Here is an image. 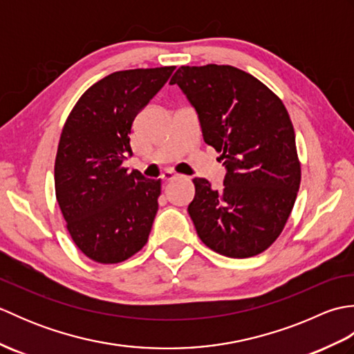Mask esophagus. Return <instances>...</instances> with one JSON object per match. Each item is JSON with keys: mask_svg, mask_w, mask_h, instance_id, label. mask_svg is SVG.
I'll list each match as a JSON object with an SVG mask.
<instances>
[{"mask_svg": "<svg viewBox=\"0 0 354 354\" xmlns=\"http://www.w3.org/2000/svg\"><path fill=\"white\" fill-rule=\"evenodd\" d=\"M178 178H181V175H179V173H176V171L167 170V171H164V173H162V179H164L165 183L173 181V179H178Z\"/></svg>", "mask_w": 354, "mask_h": 354, "instance_id": "obj_1", "label": "esophagus"}]
</instances>
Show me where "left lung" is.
<instances>
[{"label":"left lung","instance_id":"obj_1","mask_svg":"<svg viewBox=\"0 0 354 354\" xmlns=\"http://www.w3.org/2000/svg\"><path fill=\"white\" fill-rule=\"evenodd\" d=\"M196 109L204 141L227 167L213 190L194 178L189 214L209 250L248 259L272 245L295 204L301 162L281 99L231 65L179 66L170 80Z\"/></svg>","mask_w":354,"mask_h":354}]
</instances>
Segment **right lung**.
<instances>
[{"label": "right lung", "instance_id": "add662e5", "mask_svg": "<svg viewBox=\"0 0 354 354\" xmlns=\"http://www.w3.org/2000/svg\"><path fill=\"white\" fill-rule=\"evenodd\" d=\"M175 66L115 71L74 104L55 161L56 199L73 242L88 259L114 265L131 259L152 230L161 179L127 171L133 120Z\"/></svg>", "mask_w": 354, "mask_h": 354}]
</instances>
